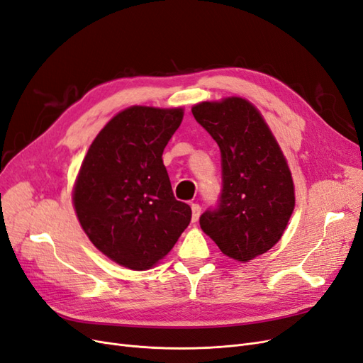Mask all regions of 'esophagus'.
I'll return each mask as SVG.
<instances>
[{
	"instance_id": "obj_1",
	"label": "esophagus",
	"mask_w": 363,
	"mask_h": 363,
	"mask_svg": "<svg viewBox=\"0 0 363 363\" xmlns=\"http://www.w3.org/2000/svg\"><path fill=\"white\" fill-rule=\"evenodd\" d=\"M192 223H196L200 219V213H201V207L199 204H192Z\"/></svg>"
}]
</instances>
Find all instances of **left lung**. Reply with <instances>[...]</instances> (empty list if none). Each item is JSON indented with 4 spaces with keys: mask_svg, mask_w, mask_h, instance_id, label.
<instances>
[{
    "mask_svg": "<svg viewBox=\"0 0 363 363\" xmlns=\"http://www.w3.org/2000/svg\"><path fill=\"white\" fill-rule=\"evenodd\" d=\"M192 113L223 157L221 204L201 215V230L227 257L251 262L279 242L294 212L288 160L259 108L242 96L201 101Z\"/></svg>",
    "mask_w": 363,
    "mask_h": 363,
    "instance_id": "8db88e82",
    "label": "left lung"
}]
</instances>
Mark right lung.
Here are the masks:
<instances>
[{"mask_svg": "<svg viewBox=\"0 0 363 363\" xmlns=\"http://www.w3.org/2000/svg\"><path fill=\"white\" fill-rule=\"evenodd\" d=\"M183 115V107L124 108L100 130L77 174L72 204L83 232L124 268H155L191 223L162 159Z\"/></svg>", "mask_w": 363, "mask_h": 363, "instance_id": "right-lung-1", "label": "right lung"}]
</instances>
